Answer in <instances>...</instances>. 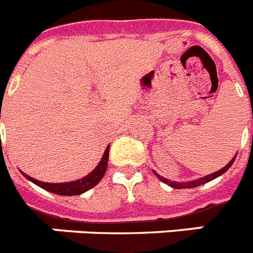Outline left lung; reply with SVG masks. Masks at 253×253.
Wrapping results in <instances>:
<instances>
[{
    "mask_svg": "<svg viewBox=\"0 0 253 253\" xmlns=\"http://www.w3.org/2000/svg\"><path fill=\"white\" fill-rule=\"evenodd\" d=\"M235 157H237V155H235L234 157H233L232 160H230V163L228 164V165L225 166V168H223L221 170H219V171L213 172V174H210V175L207 176H204V178L201 179H197V180H193V182H188V183H176V182H171V180H169V179L164 178V176L159 175L157 172H155V175L157 176V178L161 180L163 183H165V184L170 185V187H172V188H176V189H182V188H193V187H198V185L201 184H205V183H209L210 180H213L215 178H217V176H220L221 174H224V172L226 171V170L229 169L230 166L233 165V163H234Z\"/></svg>",
    "mask_w": 253,
    "mask_h": 253,
    "instance_id": "8db88e82",
    "label": "left lung"
}]
</instances>
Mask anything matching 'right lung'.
Masks as SVG:
<instances>
[{
	"mask_svg": "<svg viewBox=\"0 0 253 253\" xmlns=\"http://www.w3.org/2000/svg\"><path fill=\"white\" fill-rule=\"evenodd\" d=\"M109 150L110 146H107L105 153H103L102 160L100 164L97 165L96 169L93 171L88 174L87 176H84L83 179L75 180V182H69V183H44L40 182L37 179L32 178V176L27 175L25 172H21L27 179H29L30 182H33L41 188L46 189L48 192H52L56 194H61V196H77V194L84 193L88 189L93 188L94 185L100 183L101 179L105 175L106 169H107V161H109Z\"/></svg>",
	"mask_w": 253,
	"mask_h": 253,
	"instance_id": "right-lung-1",
	"label": "right lung"
}]
</instances>
